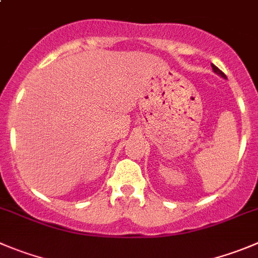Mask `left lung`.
Segmentation results:
<instances>
[{
  "label": "left lung",
  "mask_w": 258,
  "mask_h": 258,
  "mask_svg": "<svg viewBox=\"0 0 258 258\" xmlns=\"http://www.w3.org/2000/svg\"><path fill=\"white\" fill-rule=\"evenodd\" d=\"M212 67H213V71H214V72H215V73H217V75H219V76H220V77H223V78H227V76H225V75H224V73H223V72H222V71H220V70H219V68H218V67H215V66H214V64H212Z\"/></svg>",
  "instance_id": "obj_1"
}]
</instances>
